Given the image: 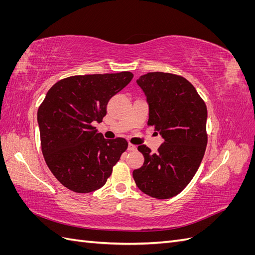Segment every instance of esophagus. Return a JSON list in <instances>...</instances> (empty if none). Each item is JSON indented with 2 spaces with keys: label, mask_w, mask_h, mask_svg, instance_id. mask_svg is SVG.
<instances>
[{
  "label": "esophagus",
  "mask_w": 255,
  "mask_h": 255,
  "mask_svg": "<svg viewBox=\"0 0 255 255\" xmlns=\"http://www.w3.org/2000/svg\"><path fill=\"white\" fill-rule=\"evenodd\" d=\"M128 151H135V150H136V145H135V144H132V143H128Z\"/></svg>",
  "instance_id": "obj_1"
}]
</instances>
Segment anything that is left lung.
I'll list each match as a JSON object with an SVG mask.
<instances>
[{
  "mask_svg": "<svg viewBox=\"0 0 255 255\" xmlns=\"http://www.w3.org/2000/svg\"><path fill=\"white\" fill-rule=\"evenodd\" d=\"M137 84L149 104L148 126L159 132L164 141L153 154L145 144L138 145L144 161L133 171L134 181L152 198H172L189 184L204 156L206 105L181 75L149 72Z\"/></svg>",
  "mask_w": 255,
  "mask_h": 255,
  "instance_id": "1",
  "label": "left lung"
}]
</instances>
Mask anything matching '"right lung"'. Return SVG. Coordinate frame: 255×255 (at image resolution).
Listing matches in <instances>:
<instances>
[{"instance_id":"obj_1","label":"right lung","mask_w":255,"mask_h":255,"mask_svg":"<svg viewBox=\"0 0 255 255\" xmlns=\"http://www.w3.org/2000/svg\"><path fill=\"white\" fill-rule=\"evenodd\" d=\"M133 73L74 75L49 89L37 113L41 151L54 176L79 194L101 188L128 149L125 138L105 139L92 126L106 105L132 81Z\"/></svg>"}]
</instances>
